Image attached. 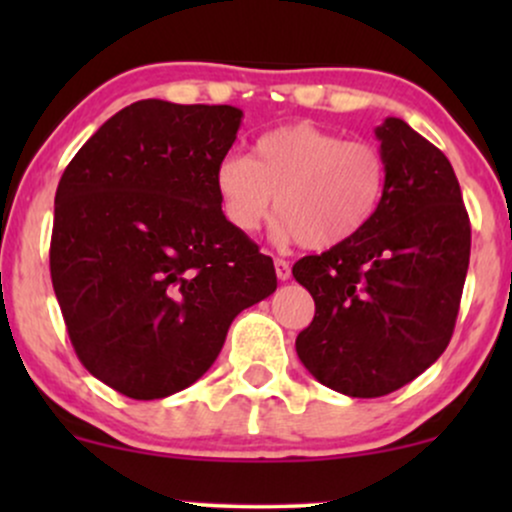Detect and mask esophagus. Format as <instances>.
<instances>
[{
  "instance_id": "esophagus-1",
  "label": "esophagus",
  "mask_w": 512,
  "mask_h": 512,
  "mask_svg": "<svg viewBox=\"0 0 512 512\" xmlns=\"http://www.w3.org/2000/svg\"><path fill=\"white\" fill-rule=\"evenodd\" d=\"M274 269H276V276H279V281L291 279V264L286 260H281V257H276L274 260Z\"/></svg>"
}]
</instances>
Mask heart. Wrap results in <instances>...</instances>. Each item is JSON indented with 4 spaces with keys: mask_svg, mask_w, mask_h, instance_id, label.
<instances>
[{
    "mask_svg": "<svg viewBox=\"0 0 512 512\" xmlns=\"http://www.w3.org/2000/svg\"><path fill=\"white\" fill-rule=\"evenodd\" d=\"M214 182L223 219L236 231L255 233L276 202V238L330 250L356 238L378 214L387 163L375 144L289 122L260 134L250 158H223Z\"/></svg>",
    "mask_w": 512,
    "mask_h": 512,
    "instance_id": "obj_1",
    "label": "heart"
}]
</instances>
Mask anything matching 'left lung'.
<instances>
[{
    "mask_svg": "<svg viewBox=\"0 0 512 512\" xmlns=\"http://www.w3.org/2000/svg\"><path fill=\"white\" fill-rule=\"evenodd\" d=\"M385 197L349 243L293 264L315 301L303 366L349 397H383L438 361L455 330L472 226L450 161L399 117L375 129Z\"/></svg>",
    "mask_w": 512,
    "mask_h": 512,
    "instance_id": "obj_1",
    "label": "left lung"
}]
</instances>
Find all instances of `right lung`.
<instances>
[{
    "mask_svg": "<svg viewBox=\"0 0 512 512\" xmlns=\"http://www.w3.org/2000/svg\"><path fill=\"white\" fill-rule=\"evenodd\" d=\"M233 105L137 101L64 168L50 276L69 339L120 395L161 399L211 368L240 310L276 291L272 257L221 214Z\"/></svg>",
    "mask_w": 512,
    "mask_h": 512,
    "instance_id": "1",
    "label": "right lung"
}]
</instances>
